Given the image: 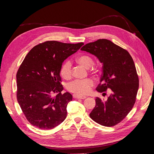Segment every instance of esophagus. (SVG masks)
I'll use <instances>...</instances> for the list:
<instances>
[{
    "mask_svg": "<svg viewBox=\"0 0 154 154\" xmlns=\"http://www.w3.org/2000/svg\"><path fill=\"white\" fill-rule=\"evenodd\" d=\"M73 97H74V98L82 99V100H83V99L86 98L85 96H78V95H76V94H73Z\"/></svg>",
    "mask_w": 154,
    "mask_h": 154,
    "instance_id": "esophagus-1",
    "label": "esophagus"
}]
</instances>
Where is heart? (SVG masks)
I'll return each instance as SVG.
<instances>
[{
	"label": "heart",
	"instance_id": "obj_1",
	"mask_svg": "<svg viewBox=\"0 0 154 154\" xmlns=\"http://www.w3.org/2000/svg\"><path fill=\"white\" fill-rule=\"evenodd\" d=\"M77 60L78 63L83 65L87 68H89L93 63V59L89 55L82 54ZM60 74L65 79H69L72 76V62L70 60H67L60 69ZM94 83L91 79L86 80H74L67 83V88L76 95L83 96L89 94L91 88L94 86Z\"/></svg>",
	"mask_w": 154,
	"mask_h": 154
}]
</instances>
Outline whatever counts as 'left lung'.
I'll return each mask as SVG.
<instances>
[{
    "label": "left lung",
    "instance_id": "8db88e82",
    "mask_svg": "<svg viewBox=\"0 0 154 154\" xmlns=\"http://www.w3.org/2000/svg\"><path fill=\"white\" fill-rule=\"evenodd\" d=\"M81 50L94 54L103 63L96 91L111 90L106 101L96 97L90 117L101 125L112 127L127 116L136 102L139 78L134 60L127 50L106 39L87 44Z\"/></svg>",
    "mask_w": 154,
    "mask_h": 154
}]
</instances>
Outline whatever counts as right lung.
<instances>
[{
    "mask_svg": "<svg viewBox=\"0 0 154 154\" xmlns=\"http://www.w3.org/2000/svg\"><path fill=\"white\" fill-rule=\"evenodd\" d=\"M83 44L47 41L32 48L23 60L17 73V97L32 125L49 130L66 118L72 96L68 92L62 94L60 69L64 60Z\"/></svg>",
    "mask_w": 154,
    "mask_h": 154,
    "instance_id": "obj_1",
    "label": "right lung"
}]
</instances>
